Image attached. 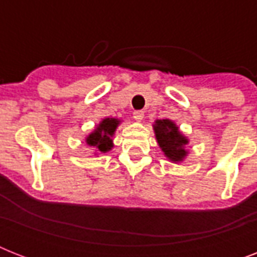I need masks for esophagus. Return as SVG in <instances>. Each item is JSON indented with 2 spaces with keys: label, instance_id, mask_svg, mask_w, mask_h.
Returning <instances> with one entry per match:
<instances>
[{
  "label": "esophagus",
  "instance_id": "1",
  "mask_svg": "<svg viewBox=\"0 0 257 257\" xmlns=\"http://www.w3.org/2000/svg\"><path fill=\"white\" fill-rule=\"evenodd\" d=\"M133 118H135L137 122H140V121H143V118H144V112H143V110H135V112H133Z\"/></svg>",
  "mask_w": 257,
  "mask_h": 257
}]
</instances>
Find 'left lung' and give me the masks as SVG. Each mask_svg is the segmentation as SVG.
Masks as SVG:
<instances>
[{
	"instance_id": "obj_1",
	"label": "left lung",
	"mask_w": 257,
	"mask_h": 257,
	"mask_svg": "<svg viewBox=\"0 0 257 257\" xmlns=\"http://www.w3.org/2000/svg\"><path fill=\"white\" fill-rule=\"evenodd\" d=\"M153 131H155L157 144L169 161L181 163L188 156L185 145H188L189 140L180 132L175 121L169 118L156 120L153 124Z\"/></svg>"
}]
</instances>
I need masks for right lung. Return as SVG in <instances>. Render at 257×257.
<instances>
[{"instance_id":"1","label":"right lung","mask_w":257,"mask_h":257,"mask_svg":"<svg viewBox=\"0 0 257 257\" xmlns=\"http://www.w3.org/2000/svg\"><path fill=\"white\" fill-rule=\"evenodd\" d=\"M120 122L121 120L118 118L105 117L94 128V131L85 137V143L89 147L96 148V152H109L113 148V136H114V132Z\"/></svg>"}]
</instances>
